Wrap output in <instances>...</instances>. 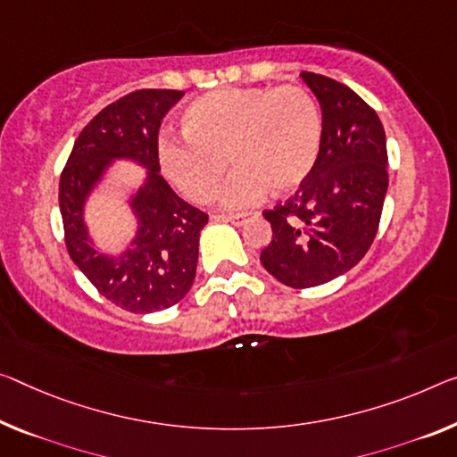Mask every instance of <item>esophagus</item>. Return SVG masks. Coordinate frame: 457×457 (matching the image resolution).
Returning <instances> with one entry per match:
<instances>
[{
  "label": "esophagus",
  "mask_w": 457,
  "mask_h": 457,
  "mask_svg": "<svg viewBox=\"0 0 457 457\" xmlns=\"http://www.w3.org/2000/svg\"><path fill=\"white\" fill-rule=\"evenodd\" d=\"M247 216L249 214H220V216H216V220H219V222H233V224H237V227H241V224L247 220Z\"/></svg>",
  "instance_id": "esophagus-1"
}]
</instances>
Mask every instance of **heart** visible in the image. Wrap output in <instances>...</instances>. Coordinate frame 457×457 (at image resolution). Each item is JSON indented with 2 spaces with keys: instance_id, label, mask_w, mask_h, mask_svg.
Listing matches in <instances>:
<instances>
[{
  "instance_id": "b5f03b06",
  "label": "heart",
  "mask_w": 457,
  "mask_h": 457,
  "mask_svg": "<svg viewBox=\"0 0 457 457\" xmlns=\"http://www.w3.org/2000/svg\"><path fill=\"white\" fill-rule=\"evenodd\" d=\"M186 140L161 137L159 163L189 200L216 195L230 161L237 165L222 204L243 208L268 187L286 194L317 163L322 143L319 104L300 86L224 87L189 102L179 116Z\"/></svg>"
}]
</instances>
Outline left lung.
I'll list each match as a JSON object with an SVG mask.
<instances>
[{
    "instance_id": "obj_1",
    "label": "left lung",
    "mask_w": 457,
    "mask_h": 457,
    "mask_svg": "<svg viewBox=\"0 0 457 457\" xmlns=\"http://www.w3.org/2000/svg\"><path fill=\"white\" fill-rule=\"evenodd\" d=\"M300 77L320 104V153L298 192L263 212L273 235L262 263L278 282L312 287L349 271L374 243L388 153L380 118L353 89L311 71Z\"/></svg>"
}]
</instances>
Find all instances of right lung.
Listing matches in <instances>:
<instances>
[{"label": "right lung", "instance_id": "obj_1", "mask_svg": "<svg viewBox=\"0 0 457 457\" xmlns=\"http://www.w3.org/2000/svg\"><path fill=\"white\" fill-rule=\"evenodd\" d=\"M181 96L178 89H138L110 104L77 137L61 173L59 206L69 257L104 298L129 312L149 314L178 304L195 278L208 214L181 200L159 175L161 120ZM114 158L143 164L147 178L131 199L137 237L120 256H106L90 243L82 208Z\"/></svg>", "mask_w": 457, "mask_h": 457}]
</instances>
